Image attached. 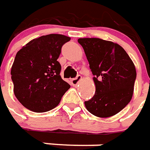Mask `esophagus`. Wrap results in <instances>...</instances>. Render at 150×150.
Returning a JSON list of instances; mask_svg holds the SVG:
<instances>
[{"label":"esophagus","mask_w":150,"mask_h":150,"mask_svg":"<svg viewBox=\"0 0 150 150\" xmlns=\"http://www.w3.org/2000/svg\"><path fill=\"white\" fill-rule=\"evenodd\" d=\"M81 79H82V76L81 75H78L75 78L72 79H71V84L73 86H76L77 84H78L79 83V81L81 80Z\"/></svg>","instance_id":"34e87169"}]
</instances>
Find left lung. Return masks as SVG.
Listing matches in <instances>:
<instances>
[{
    "label": "left lung",
    "instance_id": "left-lung-1",
    "mask_svg": "<svg viewBox=\"0 0 150 150\" xmlns=\"http://www.w3.org/2000/svg\"><path fill=\"white\" fill-rule=\"evenodd\" d=\"M91 71L96 93L84 101L95 116L108 118L118 114L132 97L137 71L132 59L118 44L99 38H79Z\"/></svg>",
    "mask_w": 150,
    "mask_h": 150
}]
</instances>
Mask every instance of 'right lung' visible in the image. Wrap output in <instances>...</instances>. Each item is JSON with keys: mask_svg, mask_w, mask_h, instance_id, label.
<instances>
[{"mask_svg": "<svg viewBox=\"0 0 150 150\" xmlns=\"http://www.w3.org/2000/svg\"><path fill=\"white\" fill-rule=\"evenodd\" d=\"M71 38L50 34L34 39L17 53L11 68L13 93L31 111H49L59 104L71 86L60 75L57 61L62 47Z\"/></svg>", "mask_w": 150, "mask_h": 150, "instance_id": "right-lung-1", "label": "right lung"}]
</instances>
